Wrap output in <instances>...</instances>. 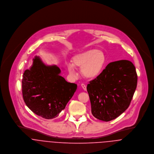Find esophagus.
I'll use <instances>...</instances> for the list:
<instances>
[{"mask_svg": "<svg viewBox=\"0 0 154 154\" xmlns=\"http://www.w3.org/2000/svg\"><path fill=\"white\" fill-rule=\"evenodd\" d=\"M81 87L82 88V89H83L84 90H85V91L87 90V86H86L85 84H81Z\"/></svg>", "mask_w": 154, "mask_h": 154, "instance_id": "obj_1", "label": "esophagus"}]
</instances>
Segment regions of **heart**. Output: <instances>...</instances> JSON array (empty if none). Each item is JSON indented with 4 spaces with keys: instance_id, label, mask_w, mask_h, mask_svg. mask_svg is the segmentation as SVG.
I'll return each mask as SVG.
<instances>
[{
    "instance_id": "b5f03b06",
    "label": "heart",
    "mask_w": 154,
    "mask_h": 154,
    "mask_svg": "<svg viewBox=\"0 0 154 154\" xmlns=\"http://www.w3.org/2000/svg\"><path fill=\"white\" fill-rule=\"evenodd\" d=\"M104 53L97 49H89L75 55L72 58V64L67 63L69 74L76 76L75 67L81 69L82 75L87 79L97 78L103 71L106 63Z\"/></svg>"
}]
</instances>
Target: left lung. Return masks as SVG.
Wrapping results in <instances>:
<instances>
[{
	"instance_id": "obj_1",
	"label": "left lung",
	"mask_w": 154,
	"mask_h": 154,
	"mask_svg": "<svg viewBox=\"0 0 154 154\" xmlns=\"http://www.w3.org/2000/svg\"><path fill=\"white\" fill-rule=\"evenodd\" d=\"M137 76L131 61L111 62L87 85L92 115L109 122L126 110L137 87Z\"/></svg>"
}]
</instances>
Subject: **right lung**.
I'll return each mask as SVG.
<instances>
[{"instance_id": "obj_1", "label": "right lung", "mask_w": 154, "mask_h": 154, "mask_svg": "<svg viewBox=\"0 0 154 154\" xmlns=\"http://www.w3.org/2000/svg\"><path fill=\"white\" fill-rule=\"evenodd\" d=\"M60 72L58 66L45 65L35 56L32 65L23 74L24 102L33 112L45 119L57 117L77 89V85L67 82Z\"/></svg>"}]
</instances>
